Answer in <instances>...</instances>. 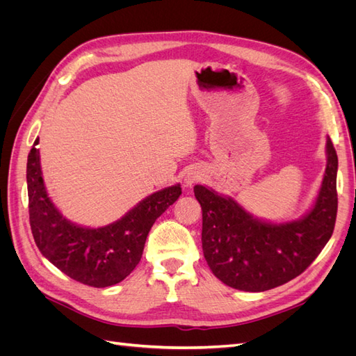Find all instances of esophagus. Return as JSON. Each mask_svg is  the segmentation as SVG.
<instances>
[{
	"mask_svg": "<svg viewBox=\"0 0 356 356\" xmlns=\"http://www.w3.org/2000/svg\"><path fill=\"white\" fill-rule=\"evenodd\" d=\"M199 179H202V174L200 172H196V170H191L190 174H187V177H186V186H193V184H196V182L199 181Z\"/></svg>",
	"mask_w": 356,
	"mask_h": 356,
	"instance_id": "1",
	"label": "esophagus"
}]
</instances>
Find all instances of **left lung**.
<instances>
[{
	"label": "left lung",
	"instance_id": "1",
	"mask_svg": "<svg viewBox=\"0 0 356 356\" xmlns=\"http://www.w3.org/2000/svg\"><path fill=\"white\" fill-rule=\"evenodd\" d=\"M327 169L314 209L293 222L252 218L230 197L196 186L202 248L212 273L236 289L260 293L303 273L327 245L337 217V153L327 139Z\"/></svg>",
	"mask_w": 356,
	"mask_h": 356
}]
</instances>
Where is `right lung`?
<instances>
[{
    "instance_id": "right-lung-1",
    "label": "right lung",
    "mask_w": 356,
    "mask_h": 356,
    "mask_svg": "<svg viewBox=\"0 0 356 356\" xmlns=\"http://www.w3.org/2000/svg\"><path fill=\"white\" fill-rule=\"evenodd\" d=\"M38 138L28 154L29 224L40 252L60 272L84 285L111 286L141 261L149 229L179 195V184L160 190L122 220L99 229L79 227L65 220L47 196L41 177Z\"/></svg>"
}]
</instances>
